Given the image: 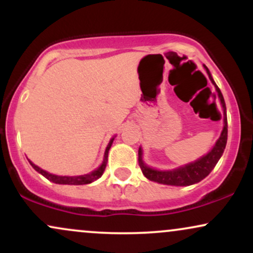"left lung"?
Listing matches in <instances>:
<instances>
[{
	"label": "left lung",
	"instance_id": "left-lung-1",
	"mask_svg": "<svg viewBox=\"0 0 253 253\" xmlns=\"http://www.w3.org/2000/svg\"><path fill=\"white\" fill-rule=\"evenodd\" d=\"M205 66L206 71H207L208 76L211 83L215 85V89L217 91V96L220 98V102L222 104L223 113H225V118H223V129L221 132V135L217 139L215 146L211 149V151L208 155L203 156L202 158L197 159L194 163H190L184 167L179 168V169L172 170V171H158L155 169H151V168L146 167L141 161V149H139V165H140L141 171H143L144 176L146 178H149L150 181L162 183V184H168V185H191L195 184V183L202 181L205 177H207L211 173V171L214 169L217 162H219L220 157L222 156L223 150L226 147V143H227V118H226V104L223 96L220 91V89L217 88L215 82L213 81V78L211 76V72L208 70V68Z\"/></svg>",
	"mask_w": 253,
	"mask_h": 253
}]
</instances>
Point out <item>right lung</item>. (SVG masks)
Segmentation results:
<instances>
[{
    "instance_id": "right-lung-1",
    "label": "right lung",
    "mask_w": 253,
    "mask_h": 253,
    "mask_svg": "<svg viewBox=\"0 0 253 253\" xmlns=\"http://www.w3.org/2000/svg\"><path fill=\"white\" fill-rule=\"evenodd\" d=\"M113 140H114V138L112 139V140L109 141L108 146H107L106 149V152H104V161L102 165H101L100 168H98L97 170L92 171L91 173H88V175H82V176H75V177H69V176H56V175H52V173H48L46 172V171H43L42 169H40V168H38L36 164H33L32 162H30L32 167L36 169L38 172L42 173L43 177H46V178L48 179V181L53 182V183H57V184H72V185H82V184H89V183L96 181L97 178H100L101 176L103 175L104 172V169H106V165H107V157H108V151L110 149V146H112L113 144Z\"/></svg>"
}]
</instances>
